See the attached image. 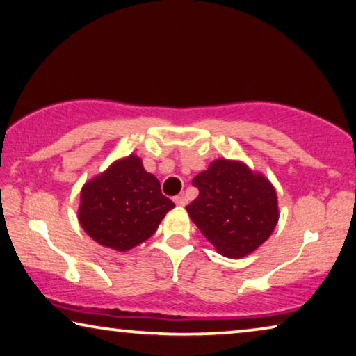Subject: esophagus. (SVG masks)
Returning a JSON list of instances; mask_svg holds the SVG:
<instances>
[{
    "instance_id": "34e87169",
    "label": "esophagus",
    "mask_w": 356,
    "mask_h": 356,
    "mask_svg": "<svg viewBox=\"0 0 356 356\" xmlns=\"http://www.w3.org/2000/svg\"><path fill=\"white\" fill-rule=\"evenodd\" d=\"M174 203H176L179 208H184V206L187 204V198H185L184 195H179V196H176V198H174Z\"/></svg>"
}]
</instances>
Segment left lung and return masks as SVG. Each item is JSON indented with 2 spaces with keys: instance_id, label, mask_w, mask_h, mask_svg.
I'll return each mask as SVG.
<instances>
[{
  "instance_id": "1",
  "label": "left lung",
  "mask_w": 356,
  "mask_h": 356,
  "mask_svg": "<svg viewBox=\"0 0 356 356\" xmlns=\"http://www.w3.org/2000/svg\"><path fill=\"white\" fill-rule=\"evenodd\" d=\"M193 185L200 195L185 209L220 256H249L278 224L277 190L246 163L219 158L193 177Z\"/></svg>"
}]
</instances>
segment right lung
Instances as JSON below:
<instances>
[{"mask_svg":"<svg viewBox=\"0 0 356 356\" xmlns=\"http://www.w3.org/2000/svg\"><path fill=\"white\" fill-rule=\"evenodd\" d=\"M172 208L160 180L129 155L83 185L78 220L100 246L124 252L148 240Z\"/></svg>","mask_w":356,"mask_h":356,"instance_id":"add662e5","label":"right lung"}]
</instances>
